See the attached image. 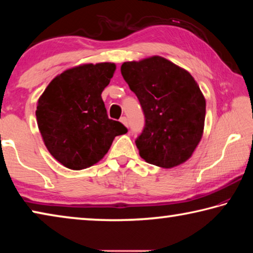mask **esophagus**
Instances as JSON below:
<instances>
[{
	"label": "esophagus",
	"mask_w": 253,
	"mask_h": 253,
	"mask_svg": "<svg viewBox=\"0 0 253 253\" xmlns=\"http://www.w3.org/2000/svg\"><path fill=\"white\" fill-rule=\"evenodd\" d=\"M121 122H122L126 127L128 126V121H127L126 117H122V118H121Z\"/></svg>",
	"instance_id": "34e87169"
}]
</instances>
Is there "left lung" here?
I'll return each mask as SVG.
<instances>
[{
  "mask_svg": "<svg viewBox=\"0 0 253 253\" xmlns=\"http://www.w3.org/2000/svg\"><path fill=\"white\" fill-rule=\"evenodd\" d=\"M122 75L145 117L135 143L149 164L170 169L192 156L202 138L205 99L193 77L162 57L124 62Z\"/></svg>",
  "mask_w": 253,
  "mask_h": 253,
  "instance_id": "8db88e82",
  "label": "left lung"
}]
</instances>
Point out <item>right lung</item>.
Listing matches in <instances>:
<instances>
[{
  "label": "right lung",
  "mask_w": 253,
  "mask_h": 253,
  "mask_svg": "<svg viewBox=\"0 0 253 253\" xmlns=\"http://www.w3.org/2000/svg\"><path fill=\"white\" fill-rule=\"evenodd\" d=\"M115 63L71 68L51 81L37 106V122L46 148L70 169L99 162L116 136L127 128L108 118L101 92L110 83Z\"/></svg>",
  "instance_id": "right-lung-1"
}]
</instances>
